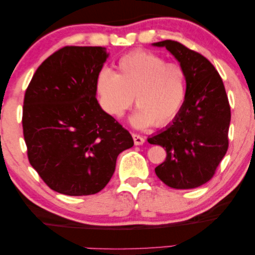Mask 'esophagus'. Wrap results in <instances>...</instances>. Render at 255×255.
<instances>
[{
  "label": "esophagus",
  "instance_id": "34e87169",
  "mask_svg": "<svg viewBox=\"0 0 255 255\" xmlns=\"http://www.w3.org/2000/svg\"><path fill=\"white\" fill-rule=\"evenodd\" d=\"M132 137H133V141H134V144L135 145L143 144L144 139L140 134H136V133H132Z\"/></svg>",
  "mask_w": 255,
  "mask_h": 255
}]
</instances>
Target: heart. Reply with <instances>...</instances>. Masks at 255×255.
Masks as SVG:
<instances>
[{
	"label": "heart",
	"instance_id": "heart-1",
	"mask_svg": "<svg viewBox=\"0 0 255 255\" xmlns=\"http://www.w3.org/2000/svg\"><path fill=\"white\" fill-rule=\"evenodd\" d=\"M104 112L122 118L134 98L137 111L132 122L137 128L165 127L176 118L186 98V71L178 63H166L157 54L136 49L116 63V72L102 69L95 81Z\"/></svg>",
	"mask_w": 255,
	"mask_h": 255
}]
</instances>
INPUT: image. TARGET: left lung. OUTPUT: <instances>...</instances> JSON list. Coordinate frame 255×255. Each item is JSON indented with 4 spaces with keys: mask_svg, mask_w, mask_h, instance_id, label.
Listing matches in <instances>:
<instances>
[{
    "mask_svg": "<svg viewBox=\"0 0 255 255\" xmlns=\"http://www.w3.org/2000/svg\"><path fill=\"white\" fill-rule=\"evenodd\" d=\"M176 57L186 71L187 91L181 111L164 131L148 142L166 150L165 161L155 168L167 186L194 189L214 177L228 149L231 106L224 82L209 60L178 41L153 44Z\"/></svg>",
    "mask_w": 255,
    "mask_h": 255,
    "instance_id": "1",
    "label": "left lung"
}]
</instances>
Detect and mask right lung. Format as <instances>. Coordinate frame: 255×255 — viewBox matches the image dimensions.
Listing matches in <instances>:
<instances>
[{"label":"right lung","mask_w":255,"mask_h":255,"mask_svg":"<svg viewBox=\"0 0 255 255\" xmlns=\"http://www.w3.org/2000/svg\"><path fill=\"white\" fill-rule=\"evenodd\" d=\"M108 54L99 46H65L36 70L24 94L22 128L30 165L58 193H98L115 172L130 132L102 110L96 77Z\"/></svg>","instance_id":"1"}]
</instances>
